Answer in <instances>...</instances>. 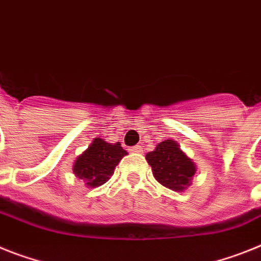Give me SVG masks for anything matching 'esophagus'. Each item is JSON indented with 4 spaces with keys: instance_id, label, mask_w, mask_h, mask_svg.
<instances>
[{
    "instance_id": "esophagus-1",
    "label": "esophagus",
    "mask_w": 261,
    "mask_h": 261,
    "mask_svg": "<svg viewBox=\"0 0 261 261\" xmlns=\"http://www.w3.org/2000/svg\"><path fill=\"white\" fill-rule=\"evenodd\" d=\"M129 152L132 153H141L142 152V148L140 145H136V146H132V148L129 149Z\"/></svg>"
}]
</instances>
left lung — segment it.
I'll return each mask as SVG.
<instances>
[{
  "mask_svg": "<svg viewBox=\"0 0 261 261\" xmlns=\"http://www.w3.org/2000/svg\"><path fill=\"white\" fill-rule=\"evenodd\" d=\"M146 161L152 166L153 175L162 186L173 191H184L190 186L197 168L193 160L181 150L174 140L160 142L153 152L146 154Z\"/></svg>",
  "mask_w": 261,
  "mask_h": 261,
  "instance_id": "obj_1",
  "label": "left lung"
}]
</instances>
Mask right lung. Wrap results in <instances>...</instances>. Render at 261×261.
Masks as SVG:
<instances>
[{
  "instance_id": "1",
  "label": "right lung",
  "mask_w": 261,
  "mask_h": 261,
  "mask_svg": "<svg viewBox=\"0 0 261 261\" xmlns=\"http://www.w3.org/2000/svg\"><path fill=\"white\" fill-rule=\"evenodd\" d=\"M126 154L128 152L121 148L120 142L109 144L96 137L73 162V174L83 179L87 186L97 188L108 181L117 164Z\"/></svg>"
}]
</instances>
